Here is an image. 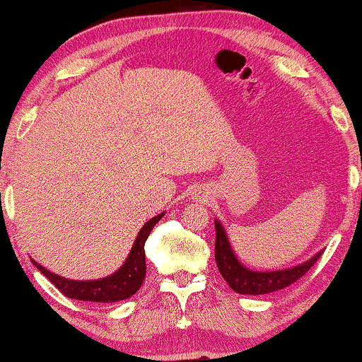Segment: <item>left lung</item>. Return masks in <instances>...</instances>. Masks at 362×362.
Instances as JSON below:
<instances>
[{"label": "left lung", "mask_w": 362, "mask_h": 362, "mask_svg": "<svg viewBox=\"0 0 362 362\" xmlns=\"http://www.w3.org/2000/svg\"><path fill=\"white\" fill-rule=\"evenodd\" d=\"M214 223H216V262L218 272L231 289L238 293H243V296H262V293L284 289V287L291 286L297 279L302 278L322 254V250H320L311 259L297 263L296 267L291 268L257 272V269L244 267L236 254L233 252L223 225L217 218L214 220Z\"/></svg>", "instance_id": "1"}]
</instances>
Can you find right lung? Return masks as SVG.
I'll return each mask as SVG.
<instances>
[{
	"mask_svg": "<svg viewBox=\"0 0 362 362\" xmlns=\"http://www.w3.org/2000/svg\"><path fill=\"white\" fill-rule=\"evenodd\" d=\"M163 216L164 212L158 214V216L151 217L148 222L142 226V230L139 231L136 241L132 244V249L129 255H127V259L113 274H110V276L89 281L69 279L49 272L47 268L40 265V263L35 262L33 259L30 260H32L33 265L66 297L75 300H84V302L99 303L119 302V300L132 297L134 293L140 289V286H142L146 273L144 249L145 241L146 238L150 236L153 226L163 218Z\"/></svg>",
	"mask_w": 362,
	"mask_h": 362,
	"instance_id": "1",
	"label": "right lung"
}]
</instances>
